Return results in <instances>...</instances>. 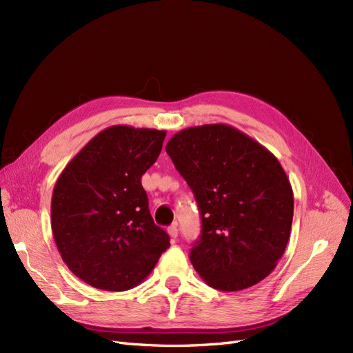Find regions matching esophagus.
<instances>
[{
    "instance_id": "34e87169",
    "label": "esophagus",
    "mask_w": 353,
    "mask_h": 353,
    "mask_svg": "<svg viewBox=\"0 0 353 353\" xmlns=\"http://www.w3.org/2000/svg\"><path fill=\"white\" fill-rule=\"evenodd\" d=\"M167 232H168V236L172 237L173 240H176L177 239V234H179V230H177V225L174 224V225H172V227H168V230H167Z\"/></svg>"
}]
</instances>
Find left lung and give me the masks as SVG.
<instances>
[{"label": "left lung", "mask_w": 353, "mask_h": 353, "mask_svg": "<svg viewBox=\"0 0 353 353\" xmlns=\"http://www.w3.org/2000/svg\"><path fill=\"white\" fill-rule=\"evenodd\" d=\"M165 151L201 211L194 270L228 292L263 281L286 249L294 216L292 188L276 157L225 123L181 129Z\"/></svg>", "instance_id": "obj_1"}]
</instances>
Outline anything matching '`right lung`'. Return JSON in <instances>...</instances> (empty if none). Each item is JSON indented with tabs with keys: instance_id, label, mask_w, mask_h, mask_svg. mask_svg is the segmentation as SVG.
Segmentation results:
<instances>
[{
	"instance_id": "obj_1",
	"label": "right lung",
	"mask_w": 353,
	"mask_h": 353,
	"mask_svg": "<svg viewBox=\"0 0 353 353\" xmlns=\"http://www.w3.org/2000/svg\"><path fill=\"white\" fill-rule=\"evenodd\" d=\"M164 138L165 130L109 126L57 180L50 202L55 244L63 263L93 288H135L168 249V234L154 224L141 185Z\"/></svg>"
}]
</instances>
